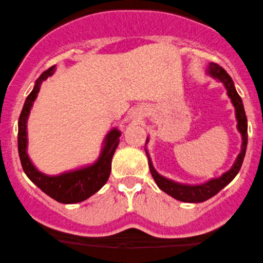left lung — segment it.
<instances>
[{"label":"left lung","instance_id":"obj_1","mask_svg":"<svg viewBox=\"0 0 263 263\" xmlns=\"http://www.w3.org/2000/svg\"><path fill=\"white\" fill-rule=\"evenodd\" d=\"M208 72H209L213 77L217 78V80L222 82V83L224 84V87H226L228 97L231 98L232 104H233L234 107H236V116L238 119V130L240 132L241 138H243V144H241V152L239 153L236 163H234V165L232 166L231 170H228L227 173H224L222 176L219 177V179H213V180H210V181L203 183V185H197V186L181 185V183L174 182V181H172V180L165 179V177L159 175V174L156 172L155 168H153L152 163H151V159L148 158L149 170H151L153 179H155V181L157 185H158L159 189H161L162 191H164L165 193H168L169 196H172L173 198H175L177 200H181V202H186V203L204 202V200L209 199L213 196H215L216 193H219L224 186L228 185V183H230L232 180L236 177L238 172L240 170V166H241V164H243L245 151H247V145H248L247 115H245L241 98L239 97V94L237 93L236 88H234L233 81H232L230 74H228L219 64L211 63ZM147 156H148V153H147Z\"/></svg>","mask_w":263,"mask_h":263}]
</instances>
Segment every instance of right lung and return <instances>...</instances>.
Instances as JSON below:
<instances>
[{
    "label": "right lung",
    "mask_w": 263,
    "mask_h": 263,
    "mask_svg": "<svg viewBox=\"0 0 263 263\" xmlns=\"http://www.w3.org/2000/svg\"><path fill=\"white\" fill-rule=\"evenodd\" d=\"M54 73V66L46 70L36 80L35 87L29 97L26 98L24 104L22 114L19 116L18 123V151L20 162H22L23 170L25 172L31 181L48 194L57 202L64 204L80 203L89 198L94 193H97L102 186L106 183L111 173V162L114 153L117 148L119 142L121 132L117 129H112L105 139L104 149H102L100 157L91 165L84 166V168L67 172L57 176L44 175L39 172L31 161L29 159L26 153L27 139H26V122L29 117L30 110H31L32 102L35 101L37 93L40 91V86L42 81L52 76Z\"/></svg>",
    "instance_id": "add662e5"
}]
</instances>
